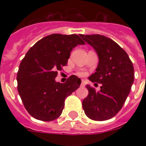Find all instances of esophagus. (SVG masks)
<instances>
[{
  "label": "esophagus",
  "mask_w": 146,
  "mask_h": 146,
  "mask_svg": "<svg viewBox=\"0 0 146 146\" xmlns=\"http://www.w3.org/2000/svg\"><path fill=\"white\" fill-rule=\"evenodd\" d=\"M81 86H86V82H85L84 80H82V82H81Z\"/></svg>",
  "instance_id": "obj_1"
}]
</instances>
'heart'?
Listing matches in <instances>:
<instances>
[{"instance_id": "obj_1", "label": "heart", "mask_w": 146, "mask_h": 146, "mask_svg": "<svg viewBox=\"0 0 146 146\" xmlns=\"http://www.w3.org/2000/svg\"><path fill=\"white\" fill-rule=\"evenodd\" d=\"M79 75H80V76H85V75H86V73H82V72H80V73H79Z\"/></svg>"}]
</instances>
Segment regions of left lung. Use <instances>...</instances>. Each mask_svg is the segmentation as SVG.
<instances>
[{"label":"left lung","instance_id":"left-lung-1","mask_svg":"<svg viewBox=\"0 0 146 146\" xmlns=\"http://www.w3.org/2000/svg\"><path fill=\"white\" fill-rule=\"evenodd\" d=\"M98 56L96 72L89 80L102 83L100 91L86 85L89 95L82 101L86 115L93 120L111 119L122 108L134 81V68L121 47L102 35H80Z\"/></svg>","mask_w":146,"mask_h":146}]
</instances>
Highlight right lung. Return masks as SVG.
<instances>
[{
	"mask_svg": "<svg viewBox=\"0 0 146 146\" xmlns=\"http://www.w3.org/2000/svg\"><path fill=\"white\" fill-rule=\"evenodd\" d=\"M77 35L51 34L37 42L22 60L17 73V89L25 108L43 121L59 117L67 96L76 91L81 80L72 75L66 82H56L57 71L66 66L71 50L84 44Z\"/></svg>",
	"mask_w": 146,
	"mask_h": 146,
	"instance_id": "obj_1",
	"label": "right lung"
}]
</instances>
